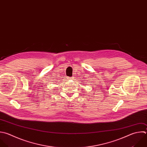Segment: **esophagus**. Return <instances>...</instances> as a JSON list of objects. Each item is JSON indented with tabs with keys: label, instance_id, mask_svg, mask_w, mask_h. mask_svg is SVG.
<instances>
[{
	"label": "esophagus",
	"instance_id": "obj_1",
	"mask_svg": "<svg viewBox=\"0 0 147 147\" xmlns=\"http://www.w3.org/2000/svg\"><path fill=\"white\" fill-rule=\"evenodd\" d=\"M74 79V77H69V78H68V79H69V80H72Z\"/></svg>",
	"mask_w": 147,
	"mask_h": 147
}]
</instances>
